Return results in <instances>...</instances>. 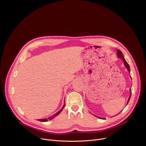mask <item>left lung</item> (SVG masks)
Here are the masks:
<instances>
[{"instance_id": "8db88e82", "label": "left lung", "mask_w": 146, "mask_h": 146, "mask_svg": "<svg viewBox=\"0 0 146 146\" xmlns=\"http://www.w3.org/2000/svg\"><path fill=\"white\" fill-rule=\"evenodd\" d=\"M117 55H118V58H121V59L123 60V63H124V65H125V67H126V68H127V69H128V72L130 73V68H129V65H128V64L127 63V62L125 60V58H124V57H123V54H122V52H121L120 50H117ZM130 91H131V94H130L129 98V99H128V100L127 104L128 103V102H129V100H130L131 96V94H132L131 89L130 90ZM98 117V118H100V117ZM103 119H105V118H103Z\"/></svg>"}]
</instances>
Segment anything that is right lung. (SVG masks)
<instances>
[{
	"label": "right lung",
	"mask_w": 146,
	"mask_h": 146,
	"mask_svg": "<svg viewBox=\"0 0 146 146\" xmlns=\"http://www.w3.org/2000/svg\"><path fill=\"white\" fill-rule=\"evenodd\" d=\"M65 104H64V106H63V108H62L58 112H57L56 114H54L53 115H52V116H51V117H48V118H45V119H38V121H41V122H47V121H48V120H51V119H52V118H54L55 117H56L57 115H58L61 111H62V110H63V109L64 108V107H65Z\"/></svg>",
	"instance_id": "add662e5"
}]
</instances>
